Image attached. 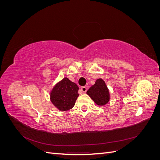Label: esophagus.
Returning <instances> with one entry per match:
<instances>
[{"label":"esophagus","instance_id":"1","mask_svg":"<svg viewBox=\"0 0 160 160\" xmlns=\"http://www.w3.org/2000/svg\"><path fill=\"white\" fill-rule=\"evenodd\" d=\"M86 91H87V88H85V87H83V88H81L80 89V93H81L82 92H83V93H86Z\"/></svg>","mask_w":160,"mask_h":160}]
</instances>
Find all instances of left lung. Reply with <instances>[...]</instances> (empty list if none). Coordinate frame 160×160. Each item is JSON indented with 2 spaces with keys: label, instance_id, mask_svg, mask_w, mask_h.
I'll use <instances>...</instances> for the list:
<instances>
[{
  "label": "left lung",
  "instance_id": "1",
  "mask_svg": "<svg viewBox=\"0 0 160 160\" xmlns=\"http://www.w3.org/2000/svg\"><path fill=\"white\" fill-rule=\"evenodd\" d=\"M87 94L99 106L106 105L110 100L109 90L104 80L101 78L96 80L95 83L87 91Z\"/></svg>",
  "mask_w": 160,
  "mask_h": 160
}]
</instances>
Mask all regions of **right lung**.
Here are the masks:
<instances>
[{
	"instance_id": "obj_1",
	"label": "right lung",
	"mask_w": 160,
	"mask_h": 160,
	"mask_svg": "<svg viewBox=\"0 0 160 160\" xmlns=\"http://www.w3.org/2000/svg\"><path fill=\"white\" fill-rule=\"evenodd\" d=\"M79 87L67 77H64L52 87L50 91V101L61 111H68L74 107L79 97Z\"/></svg>"
}]
</instances>
